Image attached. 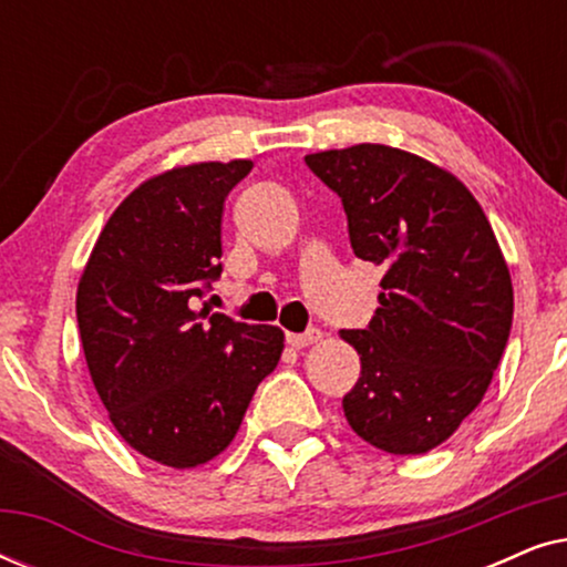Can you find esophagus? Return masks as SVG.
Here are the masks:
<instances>
[{
    "label": "esophagus",
    "instance_id": "obj_1",
    "mask_svg": "<svg viewBox=\"0 0 567 567\" xmlns=\"http://www.w3.org/2000/svg\"><path fill=\"white\" fill-rule=\"evenodd\" d=\"M322 338V332L317 330V328H312V330H307V332H289V336H286V343H289L291 348H307V346H312V343H317V340Z\"/></svg>",
    "mask_w": 567,
    "mask_h": 567
}]
</instances>
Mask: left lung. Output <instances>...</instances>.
Here are the masks:
<instances>
[{
    "label": "left lung",
    "mask_w": 567,
    "mask_h": 567,
    "mask_svg": "<svg viewBox=\"0 0 567 567\" xmlns=\"http://www.w3.org/2000/svg\"><path fill=\"white\" fill-rule=\"evenodd\" d=\"M307 167L336 190L355 258L384 268L343 398L348 425L390 454H425L485 398L506 351L514 286L475 196L444 167L384 144L317 152Z\"/></svg>",
    "instance_id": "obj_1"
}]
</instances>
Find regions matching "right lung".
<instances>
[{
    "label": "right lung",
    "mask_w": 567,
    "mask_h": 567,
    "mask_svg": "<svg viewBox=\"0 0 567 567\" xmlns=\"http://www.w3.org/2000/svg\"><path fill=\"white\" fill-rule=\"evenodd\" d=\"M250 159L144 181L100 231L76 289L92 384L131 449L190 470L237 436L284 330L196 309L221 276V214Z\"/></svg>",
    "instance_id": "1"
}]
</instances>
